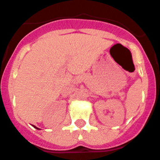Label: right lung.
I'll list each match as a JSON object with an SVG mask.
<instances>
[{
    "instance_id": "right-lung-1",
    "label": "right lung",
    "mask_w": 160,
    "mask_h": 160,
    "mask_svg": "<svg viewBox=\"0 0 160 160\" xmlns=\"http://www.w3.org/2000/svg\"><path fill=\"white\" fill-rule=\"evenodd\" d=\"M33 126H34V128H35V129H37V130H40V129H39V128H38V127H36V126H34V125H33Z\"/></svg>"
}]
</instances>
